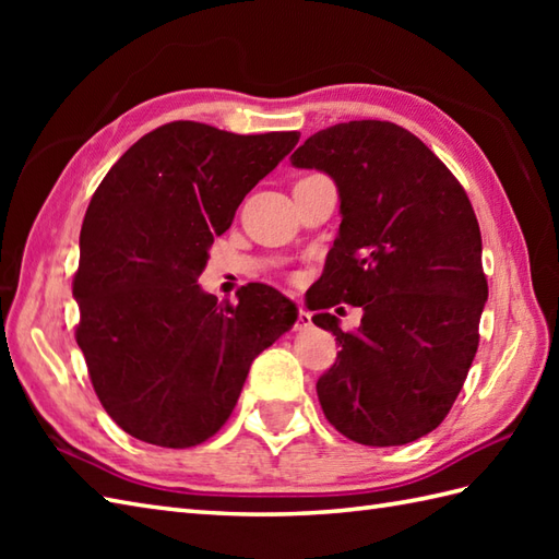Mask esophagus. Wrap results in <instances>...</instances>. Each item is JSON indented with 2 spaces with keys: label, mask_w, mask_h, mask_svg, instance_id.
<instances>
[{
  "label": "esophagus",
  "mask_w": 559,
  "mask_h": 559,
  "mask_svg": "<svg viewBox=\"0 0 559 559\" xmlns=\"http://www.w3.org/2000/svg\"><path fill=\"white\" fill-rule=\"evenodd\" d=\"M312 326V314L307 310H298V324H295V329H310Z\"/></svg>",
  "instance_id": "obj_1"
}]
</instances>
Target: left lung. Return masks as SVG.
<instances>
[{"label":"left lung","mask_w":559,"mask_h":559,"mask_svg":"<svg viewBox=\"0 0 559 559\" xmlns=\"http://www.w3.org/2000/svg\"><path fill=\"white\" fill-rule=\"evenodd\" d=\"M290 160L334 177L341 197L319 310L362 307L355 331L312 317L341 346L317 382L322 411L358 444L415 442L447 418L480 341L488 278L466 189L394 122L322 129Z\"/></svg>","instance_id":"obj_1"}]
</instances>
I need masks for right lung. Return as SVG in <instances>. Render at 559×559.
Wrapping results in <instances>:
<instances>
[{"mask_svg": "<svg viewBox=\"0 0 559 559\" xmlns=\"http://www.w3.org/2000/svg\"><path fill=\"white\" fill-rule=\"evenodd\" d=\"M298 139L180 120L141 136L103 177L79 237L76 343L127 435L168 449L206 442L230 418L249 365L298 319L264 283L237 290V305L197 283L213 237Z\"/></svg>", "mask_w": 559, "mask_h": 559, "instance_id": "add662e5", "label": "right lung"}]
</instances>
